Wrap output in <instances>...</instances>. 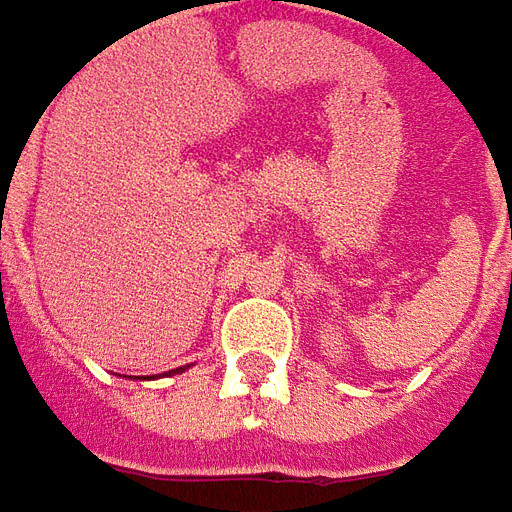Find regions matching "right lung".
I'll return each instance as SVG.
<instances>
[{
	"mask_svg": "<svg viewBox=\"0 0 512 512\" xmlns=\"http://www.w3.org/2000/svg\"><path fill=\"white\" fill-rule=\"evenodd\" d=\"M176 372H179V369H176Z\"/></svg>",
	"mask_w": 512,
	"mask_h": 512,
	"instance_id": "right-lung-1",
	"label": "right lung"
}]
</instances>
